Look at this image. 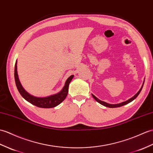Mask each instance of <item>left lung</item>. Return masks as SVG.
<instances>
[{"instance_id":"1","label":"left lung","mask_w":153,"mask_h":153,"mask_svg":"<svg viewBox=\"0 0 153 153\" xmlns=\"http://www.w3.org/2000/svg\"><path fill=\"white\" fill-rule=\"evenodd\" d=\"M144 81H145V79H144V81H143V85H142L141 87L140 88V89L139 90V91H138L136 94H135V95L134 96V97H132V98H130L128 99V100H126V101H125V102H121V103H119V104H109V103H107V102H104V101H102V100H99V99H98V98L96 97L95 96H94V94H92V96H93V97L94 98V100H95L96 101H97L98 103H100V104H102V105L105 106V107L111 108L121 107V106H123V105H126V104H128V103H130V102H131L132 101H133V100H134V99H136V98H137V96L139 95V94L140 93V92H141V89H142V88H143V84H144Z\"/></svg>"}]
</instances>
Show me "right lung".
I'll list each match as a JSON object with an SVG mask.
<instances>
[{
	"label": "right lung",
	"instance_id": "add662e5",
	"mask_svg": "<svg viewBox=\"0 0 153 153\" xmlns=\"http://www.w3.org/2000/svg\"><path fill=\"white\" fill-rule=\"evenodd\" d=\"M74 75L70 76L68 79H66L65 86L63 87L62 90L58 93L48 96L45 97H37L32 95L28 93L25 89L21 85L18 74H17V60L15 65V70H14V77H15V81L17 90L19 92L20 94L22 97L33 105L37 106L38 108H52L55 106L59 105L66 98L67 94L68 93V87L71 81L73 79Z\"/></svg>",
	"mask_w": 153,
	"mask_h": 153
}]
</instances>
